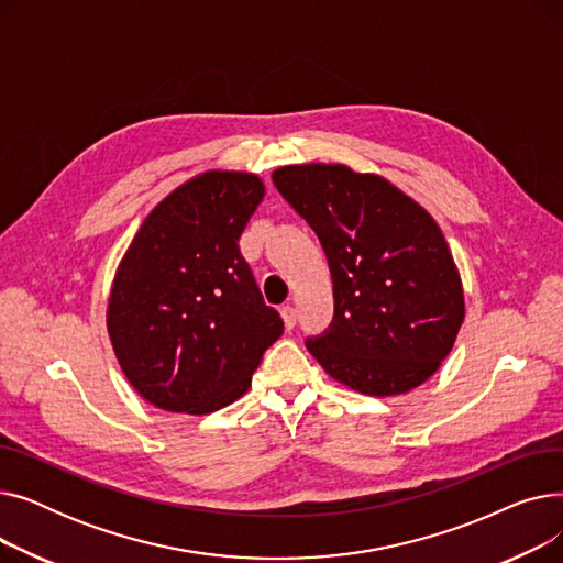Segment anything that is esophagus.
<instances>
[{"instance_id":"1","label":"esophagus","mask_w":563,"mask_h":563,"mask_svg":"<svg viewBox=\"0 0 563 563\" xmlns=\"http://www.w3.org/2000/svg\"><path fill=\"white\" fill-rule=\"evenodd\" d=\"M280 314H283V319H285V327H287V331H291L294 327H297V308L294 306H283L280 308Z\"/></svg>"}]
</instances>
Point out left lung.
<instances>
[{
  "label": "left lung",
  "mask_w": 563,
  "mask_h": 563,
  "mask_svg": "<svg viewBox=\"0 0 563 563\" xmlns=\"http://www.w3.org/2000/svg\"><path fill=\"white\" fill-rule=\"evenodd\" d=\"M283 198L327 253L335 312L306 346L351 390L401 395L448 358L465 317L463 285L438 223L386 177L342 164L274 170Z\"/></svg>",
  "instance_id": "1"
}]
</instances>
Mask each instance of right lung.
I'll return each mask as SVG.
<instances>
[{
	"mask_svg": "<svg viewBox=\"0 0 563 563\" xmlns=\"http://www.w3.org/2000/svg\"><path fill=\"white\" fill-rule=\"evenodd\" d=\"M262 198L253 173L196 175L145 217L118 264L107 331L134 390L162 410L205 416L240 399L283 335L240 251Z\"/></svg>",
	"mask_w": 563,
	"mask_h": 563,
	"instance_id": "add662e5",
	"label": "right lung"
}]
</instances>
